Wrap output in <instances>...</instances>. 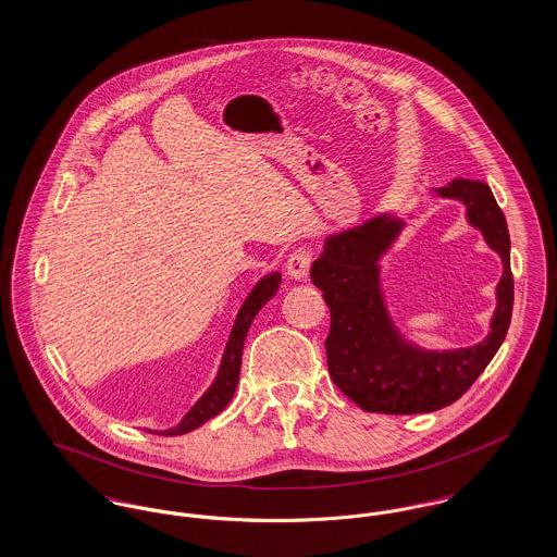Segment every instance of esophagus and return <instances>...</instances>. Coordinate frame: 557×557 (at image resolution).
<instances>
[{
    "mask_svg": "<svg viewBox=\"0 0 557 557\" xmlns=\"http://www.w3.org/2000/svg\"><path fill=\"white\" fill-rule=\"evenodd\" d=\"M311 269V252L307 248H298L296 252H292L288 263H286V273L290 275L294 282H302L307 280Z\"/></svg>",
    "mask_w": 557,
    "mask_h": 557,
    "instance_id": "obj_1",
    "label": "esophagus"
}]
</instances>
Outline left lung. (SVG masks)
Here are the masks:
<instances>
[{
  "label": "left lung",
  "instance_id": "obj_1",
  "mask_svg": "<svg viewBox=\"0 0 557 557\" xmlns=\"http://www.w3.org/2000/svg\"><path fill=\"white\" fill-rule=\"evenodd\" d=\"M432 194L461 202L468 223L504 263L491 330L478 345L432 350L398 330L386 305L380 265L407 225L395 211L377 212L359 225L330 234L311 267V280L323 292L332 315L325 341L327 370L346 397L370 413H430L455 403L504 345L511 321L509 232L491 187L457 177L434 187Z\"/></svg>",
  "mask_w": 557,
  "mask_h": 557
}]
</instances>
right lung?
Returning <instances> with one entry per match:
<instances>
[{"instance_id":"1","label":"right lung","mask_w":557,"mask_h":557,"mask_svg":"<svg viewBox=\"0 0 557 557\" xmlns=\"http://www.w3.org/2000/svg\"><path fill=\"white\" fill-rule=\"evenodd\" d=\"M280 284H282L280 271L267 273L255 284V288L248 292L246 300L239 307L234 327L230 332L227 345H225L223 357H221V363H219V371H216L211 386L207 388V393L194 403V407L182 418L180 424L166 428V430H148V432L162 434V436H180V434H186V432L200 428L227 407V403L232 400L236 388H238L242 350H244V341L248 336V330H250L255 318L259 315V311L277 294Z\"/></svg>"}]
</instances>
